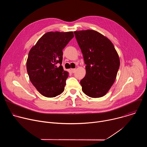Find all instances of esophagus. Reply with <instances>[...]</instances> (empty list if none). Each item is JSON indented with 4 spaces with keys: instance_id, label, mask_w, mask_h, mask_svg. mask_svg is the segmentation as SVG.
Returning <instances> with one entry per match:
<instances>
[{
    "instance_id": "34e87169",
    "label": "esophagus",
    "mask_w": 147,
    "mask_h": 147,
    "mask_svg": "<svg viewBox=\"0 0 147 147\" xmlns=\"http://www.w3.org/2000/svg\"><path fill=\"white\" fill-rule=\"evenodd\" d=\"M76 69H71V72L73 73H74L75 71H76Z\"/></svg>"
}]
</instances>
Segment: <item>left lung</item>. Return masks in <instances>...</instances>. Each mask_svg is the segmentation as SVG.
<instances>
[{
  "label": "left lung",
  "instance_id": "1",
  "mask_svg": "<svg viewBox=\"0 0 147 147\" xmlns=\"http://www.w3.org/2000/svg\"><path fill=\"white\" fill-rule=\"evenodd\" d=\"M86 65V74L81 81L83 92L100 98L109 91L116 80L120 59L112 42L91 30L74 31Z\"/></svg>",
  "mask_w": 147,
  "mask_h": 147
}]
</instances>
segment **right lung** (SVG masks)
Here are the masks:
<instances>
[{
  "mask_svg": "<svg viewBox=\"0 0 147 147\" xmlns=\"http://www.w3.org/2000/svg\"><path fill=\"white\" fill-rule=\"evenodd\" d=\"M74 37L72 31L48 32L30 49L27 60L30 80L38 91L48 98L55 97L63 92L68 72L61 64L63 49ZM57 63L61 66L57 67Z\"/></svg>",
  "mask_w": 147,
  "mask_h": 147,
  "instance_id": "1",
  "label": "right lung"
}]
</instances>
